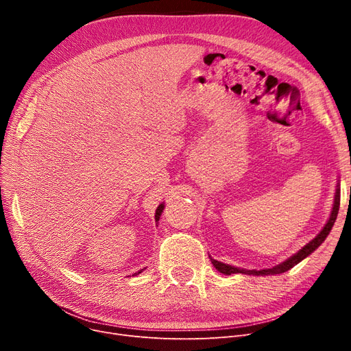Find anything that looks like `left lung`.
I'll list each match as a JSON object with an SVG mask.
<instances>
[{
    "mask_svg": "<svg viewBox=\"0 0 351 351\" xmlns=\"http://www.w3.org/2000/svg\"><path fill=\"white\" fill-rule=\"evenodd\" d=\"M339 208H340V188L337 185V189H336V196H335V205H333V210H331V215H330V219L328 222L326 223V226L323 228V230L313 239L311 242H308L303 249H300L296 254H293L290 259H287L286 262L274 266L271 269H263V270H245V269H239V267H234V266H230V265H225L222 262H217L215 259H210L212 265L223 274H234V273H245V274H253V276H267V274H279V273H285L287 270H290L293 266H296L298 263H300L304 257H307L310 253L315 252L323 242L324 239L327 237V234L330 233L331 228H333L336 219H337V213H339Z\"/></svg>",
    "mask_w": 351,
    "mask_h": 351,
    "instance_id": "1",
    "label": "left lung"
}]
</instances>
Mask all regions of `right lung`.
Returning a JSON list of instances; mask_svg holds the SVG:
<instances>
[{
  "instance_id": "right-lung-1",
  "label": "right lung",
  "mask_w": 351,
  "mask_h": 351,
  "mask_svg": "<svg viewBox=\"0 0 351 351\" xmlns=\"http://www.w3.org/2000/svg\"><path fill=\"white\" fill-rule=\"evenodd\" d=\"M162 210H163V205H159L158 209H156V215H155V219H156V220H159ZM138 273H141V271H138ZM138 273H135V274H138Z\"/></svg>"
}]
</instances>
